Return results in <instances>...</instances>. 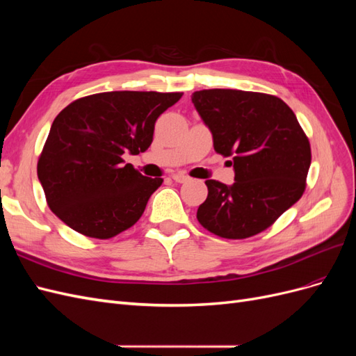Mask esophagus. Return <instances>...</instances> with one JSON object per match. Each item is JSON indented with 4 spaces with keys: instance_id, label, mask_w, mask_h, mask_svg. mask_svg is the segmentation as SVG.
Wrapping results in <instances>:
<instances>
[{
    "instance_id": "obj_1",
    "label": "esophagus",
    "mask_w": 356,
    "mask_h": 356,
    "mask_svg": "<svg viewBox=\"0 0 356 356\" xmlns=\"http://www.w3.org/2000/svg\"><path fill=\"white\" fill-rule=\"evenodd\" d=\"M172 179H174L175 182H179V184H182V182H187L190 178L184 174H181V172H178V174H174L172 175Z\"/></svg>"
}]
</instances>
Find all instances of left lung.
<instances>
[{"label":"left lung","mask_w":356,"mask_h":356,"mask_svg":"<svg viewBox=\"0 0 356 356\" xmlns=\"http://www.w3.org/2000/svg\"><path fill=\"white\" fill-rule=\"evenodd\" d=\"M213 139L215 152L234 169L225 186L207 179L208 197L197 209L204 229L225 239L266 230L303 196L310 144L293 110L272 95L233 89L191 95Z\"/></svg>","instance_id":"left-lung-1"}]
</instances>
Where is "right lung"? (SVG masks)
<instances>
[{"instance_id": "obj_1", "label": "right lung", "mask_w": 356, "mask_h": 356, "mask_svg": "<svg viewBox=\"0 0 356 356\" xmlns=\"http://www.w3.org/2000/svg\"><path fill=\"white\" fill-rule=\"evenodd\" d=\"M182 93L104 92L71 102L53 120L37 174L49 208L68 227L110 239L141 218L161 178L144 177L123 154L144 153L159 115Z\"/></svg>"}]
</instances>
